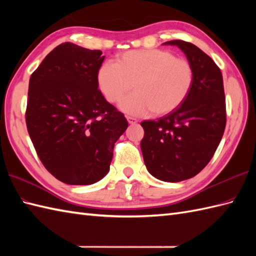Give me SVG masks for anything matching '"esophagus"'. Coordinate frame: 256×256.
<instances>
[{
  "mask_svg": "<svg viewBox=\"0 0 256 256\" xmlns=\"http://www.w3.org/2000/svg\"><path fill=\"white\" fill-rule=\"evenodd\" d=\"M126 120H128V122L130 124H136L138 123V120L135 118H132V116H126Z\"/></svg>",
  "mask_w": 256,
  "mask_h": 256,
  "instance_id": "esophagus-1",
  "label": "esophagus"
}]
</instances>
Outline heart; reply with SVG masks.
Segmentation results:
<instances>
[{"label": "heart", "mask_w": 256, "mask_h": 256, "mask_svg": "<svg viewBox=\"0 0 256 256\" xmlns=\"http://www.w3.org/2000/svg\"><path fill=\"white\" fill-rule=\"evenodd\" d=\"M98 82L111 103L121 101L134 84L136 91L120 104L125 113L143 116L152 111L165 116L186 100L194 84V68L188 59L170 50H130L120 54L116 64H103Z\"/></svg>", "instance_id": "heart-1"}]
</instances>
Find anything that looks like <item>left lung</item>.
Here are the masks:
<instances>
[{
	"label": "left lung",
	"instance_id": "8db88e82",
	"mask_svg": "<svg viewBox=\"0 0 256 256\" xmlns=\"http://www.w3.org/2000/svg\"><path fill=\"white\" fill-rule=\"evenodd\" d=\"M164 45L177 46L194 68V84L188 96L176 110L140 123V142L148 170L157 179L177 182L200 172L214 156L224 135L226 113L224 79L216 62L184 40Z\"/></svg>",
	"mask_w": 256,
	"mask_h": 256
}]
</instances>
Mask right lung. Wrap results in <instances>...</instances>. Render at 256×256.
<instances>
[{
	"instance_id": "obj_1",
	"label": "right lung",
	"mask_w": 256,
	"mask_h": 256,
	"mask_svg": "<svg viewBox=\"0 0 256 256\" xmlns=\"http://www.w3.org/2000/svg\"><path fill=\"white\" fill-rule=\"evenodd\" d=\"M103 60L101 50L64 42L30 76L27 131L42 165L64 184L104 177L114 143L128 128L124 114L98 89Z\"/></svg>"
}]
</instances>
